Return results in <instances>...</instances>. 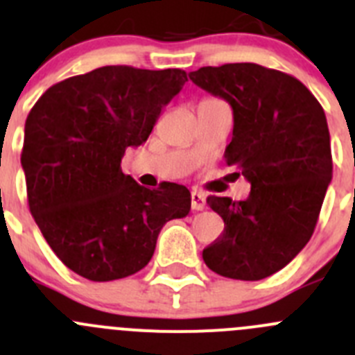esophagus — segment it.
I'll list each match as a JSON object with an SVG mask.
<instances>
[{
    "label": "esophagus",
    "instance_id": "34e87169",
    "mask_svg": "<svg viewBox=\"0 0 355 355\" xmlns=\"http://www.w3.org/2000/svg\"><path fill=\"white\" fill-rule=\"evenodd\" d=\"M191 207H193V210L205 209V196L201 193H198V191H193V193H191Z\"/></svg>",
    "mask_w": 355,
    "mask_h": 355
}]
</instances>
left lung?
<instances>
[{
    "label": "left lung",
    "mask_w": 355,
    "mask_h": 355,
    "mask_svg": "<svg viewBox=\"0 0 355 355\" xmlns=\"http://www.w3.org/2000/svg\"><path fill=\"white\" fill-rule=\"evenodd\" d=\"M189 78L232 106L225 159L251 184L244 201L207 198L225 230L203 261L219 276L263 279L301 253L317 226L333 177L325 113L299 79L257 63L201 67Z\"/></svg>",
    "instance_id": "obj_1"
}]
</instances>
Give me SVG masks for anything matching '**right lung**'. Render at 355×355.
<instances>
[{
	"instance_id": "add662e5",
	"label": "right lung",
	"mask_w": 355,
	"mask_h": 355,
	"mask_svg": "<svg viewBox=\"0 0 355 355\" xmlns=\"http://www.w3.org/2000/svg\"><path fill=\"white\" fill-rule=\"evenodd\" d=\"M185 81L180 69L107 65L56 83L31 107L21 154L28 205L51 249L79 276H132L154 254L162 226L189 214L185 185L146 189L120 166Z\"/></svg>"
}]
</instances>
